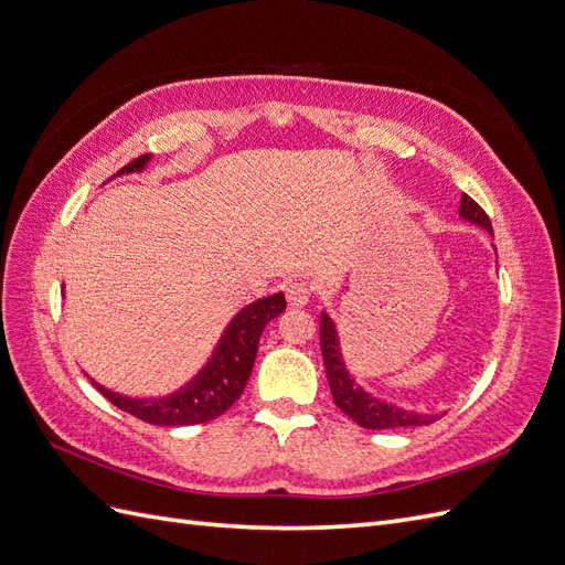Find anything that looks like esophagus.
<instances>
[{"label":"esophagus","mask_w":565,"mask_h":565,"mask_svg":"<svg viewBox=\"0 0 565 565\" xmlns=\"http://www.w3.org/2000/svg\"><path fill=\"white\" fill-rule=\"evenodd\" d=\"M285 292H287L289 306H292V309H301V306H306V303L311 301L313 287L309 282H303V280H295V282H289L285 287Z\"/></svg>","instance_id":"obj_1"}]
</instances>
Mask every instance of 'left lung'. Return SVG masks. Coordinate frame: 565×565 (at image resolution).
Here are the masks:
<instances>
[{"instance_id":"1","label":"left lung","mask_w":565,"mask_h":565,"mask_svg":"<svg viewBox=\"0 0 565 565\" xmlns=\"http://www.w3.org/2000/svg\"><path fill=\"white\" fill-rule=\"evenodd\" d=\"M459 216L471 221V224L486 228L492 233L490 218L481 210V204L471 200L467 193L461 195L459 204ZM320 351L324 361V372H328V382L334 405L344 413L349 419H353L363 429H409V426H424L431 424L438 417L436 415H422V413H409V409L388 405L380 398L370 396L367 391L358 386L347 370L344 355L339 349V334L337 324L328 313H320Z\"/></svg>"}]
</instances>
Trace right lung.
<instances>
[{
    "instance_id": "add662e5",
    "label": "right lung",
    "mask_w": 565,
    "mask_h": 565,
    "mask_svg": "<svg viewBox=\"0 0 565 565\" xmlns=\"http://www.w3.org/2000/svg\"><path fill=\"white\" fill-rule=\"evenodd\" d=\"M148 162H150V156L136 158L113 177L143 172ZM285 306H287L285 295L278 292L264 299H256L249 306H245L241 313H235V318L228 322L226 332L221 334L210 361L204 363V367L191 382L181 386L179 391L169 393V396L129 398V396H122V393L106 388L104 384H98L94 380L92 384L98 388L100 396L108 398L113 405H117L119 409H125V413L134 415L136 419H143L148 424L191 426V424H204L210 419H216L243 396L245 384L254 367L256 349H259V337L266 324L285 311Z\"/></svg>"
}]
</instances>
